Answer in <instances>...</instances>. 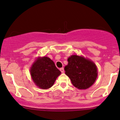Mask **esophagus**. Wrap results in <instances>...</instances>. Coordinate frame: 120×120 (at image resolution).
<instances>
[{"instance_id":"obj_1","label":"esophagus","mask_w":120,"mask_h":120,"mask_svg":"<svg viewBox=\"0 0 120 120\" xmlns=\"http://www.w3.org/2000/svg\"><path fill=\"white\" fill-rule=\"evenodd\" d=\"M60 71L61 72V73H64V69L63 68H60Z\"/></svg>"}]
</instances>
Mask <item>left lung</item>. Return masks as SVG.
I'll list each match as a JSON object with an SVG mask.
<instances>
[{"mask_svg":"<svg viewBox=\"0 0 120 120\" xmlns=\"http://www.w3.org/2000/svg\"><path fill=\"white\" fill-rule=\"evenodd\" d=\"M68 61V64L64 70L73 86L78 89H86L93 84L97 76V70L94 63L77 55L71 56Z\"/></svg>","mask_w":120,"mask_h":120,"instance_id":"left-lung-1","label":"left lung"}]
</instances>
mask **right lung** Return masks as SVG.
Returning <instances> with one entry per match:
<instances>
[{"mask_svg": "<svg viewBox=\"0 0 120 120\" xmlns=\"http://www.w3.org/2000/svg\"><path fill=\"white\" fill-rule=\"evenodd\" d=\"M30 71L34 83L43 89L51 88L57 76L61 74L54 61L47 57L37 59L33 64Z\"/></svg>", "mask_w": 120, "mask_h": 120, "instance_id": "right-lung-1", "label": "right lung"}]
</instances>
